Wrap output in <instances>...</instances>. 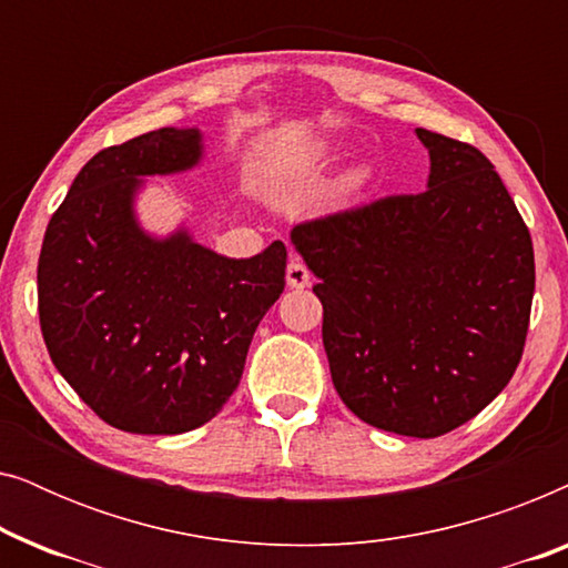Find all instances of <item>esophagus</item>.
Returning a JSON list of instances; mask_svg holds the SVG:
<instances>
[{
    "mask_svg": "<svg viewBox=\"0 0 568 568\" xmlns=\"http://www.w3.org/2000/svg\"><path fill=\"white\" fill-rule=\"evenodd\" d=\"M310 278H313V274H310L305 261H302L300 255H292L290 266H286V284H290L292 290H305V286L310 284Z\"/></svg>",
    "mask_w": 568,
    "mask_h": 568,
    "instance_id": "obj_1",
    "label": "esophagus"
}]
</instances>
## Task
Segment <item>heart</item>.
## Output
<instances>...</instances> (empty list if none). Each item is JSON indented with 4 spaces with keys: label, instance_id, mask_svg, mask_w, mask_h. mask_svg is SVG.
Segmentation results:
<instances>
[{
    "label": "heart",
    "instance_id": "obj_1",
    "mask_svg": "<svg viewBox=\"0 0 568 568\" xmlns=\"http://www.w3.org/2000/svg\"><path fill=\"white\" fill-rule=\"evenodd\" d=\"M348 181H352V183L359 181V173H356V170H354V173H348Z\"/></svg>",
    "mask_w": 568,
    "mask_h": 568
}]
</instances>
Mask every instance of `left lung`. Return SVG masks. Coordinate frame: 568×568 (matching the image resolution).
Segmentation results:
<instances>
[{
	"label": "left lung",
	"mask_w": 568,
	"mask_h": 568,
	"mask_svg": "<svg viewBox=\"0 0 568 568\" xmlns=\"http://www.w3.org/2000/svg\"><path fill=\"white\" fill-rule=\"evenodd\" d=\"M426 191L297 224L317 276L333 385L383 432L432 439L515 375L535 292L532 240L476 146L416 129Z\"/></svg>",
	"instance_id": "1"
}]
</instances>
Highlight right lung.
Returning a JSON list of instances; mask_svg holds the SVG:
<instances>
[{"label": "right lung", "mask_w": 568, "mask_h": 568, "mask_svg": "<svg viewBox=\"0 0 568 568\" xmlns=\"http://www.w3.org/2000/svg\"><path fill=\"white\" fill-rule=\"evenodd\" d=\"M204 162L199 129H158L98 152L45 227L38 315L53 367L105 424L183 434L220 414L253 333L282 297L286 247L227 258L185 224L144 230V178Z\"/></svg>", "instance_id": "add662e5"}]
</instances>
